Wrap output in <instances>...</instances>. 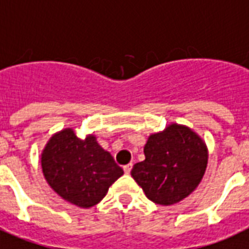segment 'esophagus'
<instances>
[{
  "label": "esophagus",
  "instance_id": "obj_1",
  "mask_svg": "<svg viewBox=\"0 0 249 249\" xmlns=\"http://www.w3.org/2000/svg\"><path fill=\"white\" fill-rule=\"evenodd\" d=\"M131 167H133V163L125 164V166L123 167V168H124V172L126 173V175H129V173H130V171H131Z\"/></svg>",
  "mask_w": 249,
  "mask_h": 249
}]
</instances>
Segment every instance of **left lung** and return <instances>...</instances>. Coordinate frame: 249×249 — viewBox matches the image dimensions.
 <instances>
[{"label":"left lung","instance_id":"8db88e82","mask_svg":"<svg viewBox=\"0 0 249 249\" xmlns=\"http://www.w3.org/2000/svg\"><path fill=\"white\" fill-rule=\"evenodd\" d=\"M143 162L135 163L131 176L150 201L173 205L201 182L208 166V148L201 138L185 125L171 124L149 135Z\"/></svg>","mask_w":249,"mask_h":249}]
</instances>
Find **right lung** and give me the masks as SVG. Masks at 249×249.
<instances>
[{"mask_svg": "<svg viewBox=\"0 0 249 249\" xmlns=\"http://www.w3.org/2000/svg\"><path fill=\"white\" fill-rule=\"evenodd\" d=\"M41 168L62 199L86 209L99 204L108 187L124 175L95 135L79 139L71 128L50 138L41 153Z\"/></svg>", "mask_w": 249, "mask_h": 249, "instance_id": "1", "label": "right lung"}]
</instances>
